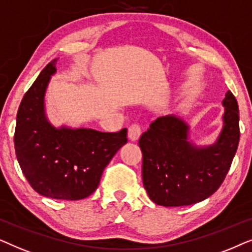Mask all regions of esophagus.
I'll return each mask as SVG.
<instances>
[{"label": "esophagus", "mask_w": 252, "mask_h": 252, "mask_svg": "<svg viewBox=\"0 0 252 252\" xmlns=\"http://www.w3.org/2000/svg\"><path fill=\"white\" fill-rule=\"evenodd\" d=\"M140 133H142V129H140V126L138 124H131V126H129L128 129V137L130 140H132V142H135L139 138Z\"/></svg>", "instance_id": "34e87169"}]
</instances>
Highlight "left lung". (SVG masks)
Wrapping results in <instances>:
<instances>
[{
    "label": "left lung",
    "mask_w": 252,
    "mask_h": 252,
    "mask_svg": "<svg viewBox=\"0 0 252 252\" xmlns=\"http://www.w3.org/2000/svg\"><path fill=\"white\" fill-rule=\"evenodd\" d=\"M222 105L223 126L212 145L199 147L189 142V126L174 115L158 117L140 136L143 183L153 203L191 205L219 189L240 142L239 105L230 91Z\"/></svg>",
    "instance_id": "1"
}]
</instances>
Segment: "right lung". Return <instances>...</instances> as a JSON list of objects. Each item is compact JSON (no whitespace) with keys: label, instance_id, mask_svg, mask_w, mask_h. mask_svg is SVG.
<instances>
[{"label":"right lung","instance_id":"1","mask_svg":"<svg viewBox=\"0 0 252 252\" xmlns=\"http://www.w3.org/2000/svg\"><path fill=\"white\" fill-rule=\"evenodd\" d=\"M58 59L46 65L25 93L15 130V151L22 172L41 196L78 200L98 188L103 169L128 142L126 129L55 128L45 113V93Z\"/></svg>","mask_w":252,"mask_h":252}]
</instances>
